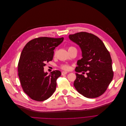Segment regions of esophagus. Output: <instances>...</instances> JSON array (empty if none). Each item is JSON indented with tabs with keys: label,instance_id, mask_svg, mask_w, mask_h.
I'll list each match as a JSON object with an SVG mask.
<instances>
[{
	"label": "esophagus",
	"instance_id": "1",
	"mask_svg": "<svg viewBox=\"0 0 126 126\" xmlns=\"http://www.w3.org/2000/svg\"><path fill=\"white\" fill-rule=\"evenodd\" d=\"M67 73V72L66 71H63L62 72V75H65V74H66Z\"/></svg>",
	"mask_w": 126,
	"mask_h": 126
}]
</instances>
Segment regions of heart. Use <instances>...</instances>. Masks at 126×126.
Returning a JSON list of instances; mask_svg holds the SVG:
<instances>
[{
  "label": "heart",
  "mask_w": 126,
  "mask_h": 126,
  "mask_svg": "<svg viewBox=\"0 0 126 126\" xmlns=\"http://www.w3.org/2000/svg\"><path fill=\"white\" fill-rule=\"evenodd\" d=\"M72 47H69L68 49H69L70 48H71ZM60 68L64 70H69L70 69V66L67 64H62L60 65Z\"/></svg>",
  "instance_id": "b5f03b06"
}]
</instances>
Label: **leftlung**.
<instances>
[{
	"label": "left lung",
	"instance_id": "8db88e82",
	"mask_svg": "<svg viewBox=\"0 0 126 126\" xmlns=\"http://www.w3.org/2000/svg\"><path fill=\"white\" fill-rule=\"evenodd\" d=\"M69 39L79 46L82 58L78 61L75 71L77 78L73 85L88 98L102 95L112 81L114 72L110 54L103 42L96 36L85 32L69 35Z\"/></svg>",
	"mask_w": 126,
	"mask_h": 126
}]
</instances>
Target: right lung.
I'll use <instances>...</instances> for the list:
<instances>
[{
	"label": "right lung",
	"mask_w": 126,
	"mask_h": 126,
	"mask_svg": "<svg viewBox=\"0 0 126 126\" xmlns=\"http://www.w3.org/2000/svg\"><path fill=\"white\" fill-rule=\"evenodd\" d=\"M63 41V37H39L30 41L22 50L18 64V76L24 92L35 101L47 100L56 90L61 72L56 70L47 75L44 66L52 61L54 50Z\"/></svg>",
	"instance_id": "1"
}]
</instances>
